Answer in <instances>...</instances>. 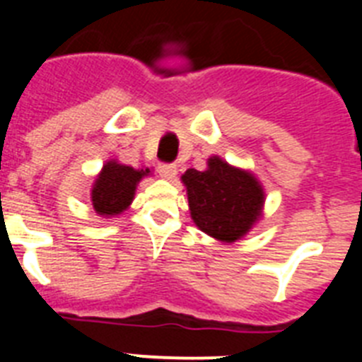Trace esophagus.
<instances>
[{
	"mask_svg": "<svg viewBox=\"0 0 362 362\" xmlns=\"http://www.w3.org/2000/svg\"><path fill=\"white\" fill-rule=\"evenodd\" d=\"M158 172L163 179H174L175 174H177V168L172 163H161L158 166Z\"/></svg>",
	"mask_w": 362,
	"mask_h": 362,
	"instance_id": "esophagus-1",
	"label": "esophagus"
}]
</instances>
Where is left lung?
<instances>
[{
  "mask_svg": "<svg viewBox=\"0 0 362 362\" xmlns=\"http://www.w3.org/2000/svg\"><path fill=\"white\" fill-rule=\"evenodd\" d=\"M181 179L187 187L192 219L204 233L233 243L257 221L264 194L248 172L210 158L206 170L188 168Z\"/></svg>",
  "mask_w": 362,
  "mask_h": 362,
  "instance_id": "8db88e82",
  "label": "left lung"
}]
</instances>
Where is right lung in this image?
Segmentation results:
<instances>
[{"label":"right lung","mask_w":362,"mask_h":362,"mask_svg":"<svg viewBox=\"0 0 362 362\" xmlns=\"http://www.w3.org/2000/svg\"><path fill=\"white\" fill-rule=\"evenodd\" d=\"M148 172V168L134 170L132 166L108 161L92 188V204L95 212L99 216H116L129 209V204L134 199L136 185Z\"/></svg>","instance_id":"add662e5"}]
</instances>
